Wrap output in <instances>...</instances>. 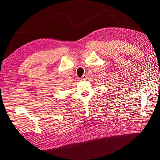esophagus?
Returning a JSON list of instances; mask_svg holds the SVG:
<instances>
[{
	"label": "esophagus",
	"mask_w": 160,
	"mask_h": 160,
	"mask_svg": "<svg viewBox=\"0 0 160 160\" xmlns=\"http://www.w3.org/2000/svg\"><path fill=\"white\" fill-rule=\"evenodd\" d=\"M87 79V75H83V77H81V79L82 80H85Z\"/></svg>",
	"instance_id": "1"
}]
</instances>
